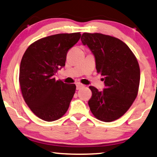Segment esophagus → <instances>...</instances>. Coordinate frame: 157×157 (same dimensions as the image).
<instances>
[{"instance_id": "obj_1", "label": "esophagus", "mask_w": 157, "mask_h": 157, "mask_svg": "<svg viewBox=\"0 0 157 157\" xmlns=\"http://www.w3.org/2000/svg\"><path fill=\"white\" fill-rule=\"evenodd\" d=\"M83 86H84V85H83V84H82L78 83V84H76V88H77V89H78V90L80 89L81 88H82Z\"/></svg>"}]
</instances>
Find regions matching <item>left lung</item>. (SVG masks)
<instances>
[{
    "mask_svg": "<svg viewBox=\"0 0 157 157\" xmlns=\"http://www.w3.org/2000/svg\"><path fill=\"white\" fill-rule=\"evenodd\" d=\"M81 40L95 56L97 73L103 76L105 85L103 91L89 86L92 96L89 106L96 119L113 121L127 112L138 95L140 79L138 60L127 44L114 37L84 33Z\"/></svg>",
    "mask_w": 157,
    "mask_h": 157,
    "instance_id": "obj_1",
    "label": "left lung"
}]
</instances>
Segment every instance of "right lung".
<instances>
[{
    "instance_id": "1",
    "label": "right lung",
    "mask_w": 157,
    "mask_h": 157,
    "mask_svg": "<svg viewBox=\"0 0 157 157\" xmlns=\"http://www.w3.org/2000/svg\"><path fill=\"white\" fill-rule=\"evenodd\" d=\"M80 37L78 32L39 39L22 57L19 78L22 96L30 110L44 121L60 119L69 108L75 84L56 80L54 76L65 66L67 53Z\"/></svg>"
}]
</instances>
